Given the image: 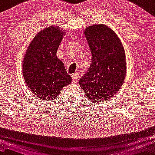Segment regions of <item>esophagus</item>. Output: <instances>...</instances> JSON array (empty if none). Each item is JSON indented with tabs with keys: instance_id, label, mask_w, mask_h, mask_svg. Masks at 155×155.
Segmentation results:
<instances>
[{
	"instance_id": "1",
	"label": "esophagus",
	"mask_w": 155,
	"mask_h": 155,
	"mask_svg": "<svg viewBox=\"0 0 155 155\" xmlns=\"http://www.w3.org/2000/svg\"><path fill=\"white\" fill-rule=\"evenodd\" d=\"M78 78H79V77H78V74L77 73H74L73 74H72V80L74 82H77L78 81Z\"/></svg>"
}]
</instances>
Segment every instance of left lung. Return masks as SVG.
I'll use <instances>...</instances> for the list:
<instances>
[{
	"mask_svg": "<svg viewBox=\"0 0 155 155\" xmlns=\"http://www.w3.org/2000/svg\"><path fill=\"white\" fill-rule=\"evenodd\" d=\"M84 34L92 58L79 84L88 100L98 104L113 97L123 84L127 70L125 54L118 37L105 25H92L85 29Z\"/></svg>",
	"mask_w": 155,
	"mask_h": 155,
	"instance_id": "obj_1",
	"label": "left lung"
}]
</instances>
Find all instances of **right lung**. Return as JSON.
I'll use <instances>...</instances> for the list:
<instances>
[{
    "label": "right lung",
    "instance_id": "right-lung-1",
    "mask_svg": "<svg viewBox=\"0 0 155 155\" xmlns=\"http://www.w3.org/2000/svg\"><path fill=\"white\" fill-rule=\"evenodd\" d=\"M60 28L40 31L30 44L23 63L24 77L31 92L42 100H53L71 81L63 62L56 56L63 38Z\"/></svg>",
    "mask_w": 155,
    "mask_h": 155
}]
</instances>
